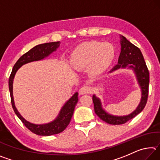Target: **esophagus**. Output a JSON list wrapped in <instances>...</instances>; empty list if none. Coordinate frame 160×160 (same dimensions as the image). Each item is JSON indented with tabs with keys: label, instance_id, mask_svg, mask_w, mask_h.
<instances>
[{
	"label": "esophagus",
	"instance_id": "1",
	"mask_svg": "<svg viewBox=\"0 0 160 160\" xmlns=\"http://www.w3.org/2000/svg\"><path fill=\"white\" fill-rule=\"evenodd\" d=\"M91 92V89L88 85H83L82 88L80 89V94H90Z\"/></svg>",
	"mask_w": 160,
	"mask_h": 160
}]
</instances>
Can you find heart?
<instances>
[{
  "label": "heart",
  "instance_id": "obj_1",
  "mask_svg": "<svg viewBox=\"0 0 160 160\" xmlns=\"http://www.w3.org/2000/svg\"><path fill=\"white\" fill-rule=\"evenodd\" d=\"M115 50L109 43L92 41L84 42L75 48L70 55L72 66L85 68L88 66L91 74L104 72L112 63Z\"/></svg>",
  "mask_w": 160,
  "mask_h": 160
}]
</instances>
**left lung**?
<instances>
[{
  "label": "left lung",
  "instance_id": "obj_1",
  "mask_svg": "<svg viewBox=\"0 0 160 160\" xmlns=\"http://www.w3.org/2000/svg\"><path fill=\"white\" fill-rule=\"evenodd\" d=\"M121 51L118 58V64L116 65L111 72L126 66L133 70L141 88L142 97L138 107L131 114L126 116H114L105 112V111L102 109L99 99L96 97L95 95H93L94 112L102 121L112 125H121L125 123L141 112L147 103L149 92L150 75L141 51L139 48L130 42L125 37L121 36Z\"/></svg>",
  "mask_w": 160,
  "mask_h": 160
}]
</instances>
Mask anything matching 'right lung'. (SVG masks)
Masks as SVG:
<instances>
[{
	"instance_id": "right-lung-1",
	"label": "right lung",
	"mask_w": 160,
	"mask_h": 160,
	"mask_svg": "<svg viewBox=\"0 0 160 160\" xmlns=\"http://www.w3.org/2000/svg\"><path fill=\"white\" fill-rule=\"evenodd\" d=\"M59 46H60V42L45 43V44L35 46L32 49L25 54H23L18 59V61L16 62L14 66H13L8 80L11 104L15 114L18 116V117L20 119V121L22 122L24 125L31 132L37 135H43V136H48V135L60 133L66 128V127L68 126V124L70 122L72 114H73L75 105H76L78 101V93H75L74 95L65 104L63 108L61 109L58 116L53 121L47 124L36 125V124L28 122L25 118L22 117V116L19 113L17 109L15 108L12 97V82L16 72L22 65L32 61L42 60V59L48 56L53 51H56Z\"/></svg>"
}]
</instances>
